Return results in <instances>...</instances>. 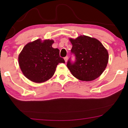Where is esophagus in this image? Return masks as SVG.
Returning <instances> with one entry per match:
<instances>
[{"label": "esophagus", "instance_id": "1", "mask_svg": "<svg viewBox=\"0 0 128 128\" xmlns=\"http://www.w3.org/2000/svg\"><path fill=\"white\" fill-rule=\"evenodd\" d=\"M64 61H65V62H67L68 59V56L64 57Z\"/></svg>", "mask_w": 128, "mask_h": 128}]
</instances>
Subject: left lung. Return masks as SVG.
<instances>
[{
  "label": "left lung",
  "mask_w": 128,
  "mask_h": 128,
  "mask_svg": "<svg viewBox=\"0 0 128 128\" xmlns=\"http://www.w3.org/2000/svg\"><path fill=\"white\" fill-rule=\"evenodd\" d=\"M72 48L67 67L72 74L80 80L92 81L100 76L107 65L108 54L103 45L96 38L81 36L76 39H70Z\"/></svg>",
  "instance_id": "1"
}]
</instances>
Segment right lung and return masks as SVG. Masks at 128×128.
Wrapping results in <instances>:
<instances>
[{
  "instance_id": "right-lung-1",
  "label": "right lung",
  "mask_w": 128,
  "mask_h": 128,
  "mask_svg": "<svg viewBox=\"0 0 128 128\" xmlns=\"http://www.w3.org/2000/svg\"><path fill=\"white\" fill-rule=\"evenodd\" d=\"M53 40H41L25 45L18 56V63L22 73L36 83H42L51 78L56 68L64 63L59 55V50L52 47Z\"/></svg>"
}]
</instances>
